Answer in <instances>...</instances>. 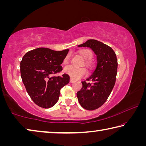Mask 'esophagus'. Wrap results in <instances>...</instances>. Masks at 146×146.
Segmentation results:
<instances>
[{
    "label": "esophagus",
    "instance_id": "esophagus-1",
    "mask_svg": "<svg viewBox=\"0 0 146 146\" xmlns=\"http://www.w3.org/2000/svg\"><path fill=\"white\" fill-rule=\"evenodd\" d=\"M75 82V80H74L73 78H70V82L71 83H73V82Z\"/></svg>",
    "mask_w": 146,
    "mask_h": 146
}]
</instances>
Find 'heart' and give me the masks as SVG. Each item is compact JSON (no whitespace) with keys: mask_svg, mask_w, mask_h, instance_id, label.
I'll list each match as a JSON object with an SVG mask.
<instances>
[{"mask_svg":"<svg viewBox=\"0 0 146 146\" xmlns=\"http://www.w3.org/2000/svg\"><path fill=\"white\" fill-rule=\"evenodd\" d=\"M81 55L83 56V58L86 60V65L88 68L92 69L93 68V64H91L89 60L92 58L93 54V52L90 49H84L80 52ZM70 60V57L69 55H68L66 57L64 58L63 63L64 64H66L69 62ZM64 72L66 74H67L71 78L73 79H80L81 78L87 75V71L85 68H76L73 66H68L64 69Z\"/></svg>","mask_w":146,"mask_h":146,"instance_id":"1","label":"heart"}]
</instances>
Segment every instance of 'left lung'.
Here are the masks:
<instances>
[{
    "label": "left lung",
    "mask_w": 146,
    "mask_h": 146,
    "mask_svg": "<svg viewBox=\"0 0 146 146\" xmlns=\"http://www.w3.org/2000/svg\"><path fill=\"white\" fill-rule=\"evenodd\" d=\"M78 46L90 48L97 55L96 69L86 81L82 82V87L76 93L83 108L95 110L106 102L114 87L118 67L117 56L111 47L94 39Z\"/></svg>",
    "instance_id": "obj_1"
}]
</instances>
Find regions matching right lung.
Instances as JSON below:
<instances>
[{"instance_id": "add662e5", "label": "right lung", "mask_w": 146, "mask_h": 146, "mask_svg": "<svg viewBox=\"0 0 146 146\" xmlns=\"http://www.w3.org/2000/svg\"><path fill=\"white\" fill-rule=\"evenodd\" d=\"M69 49L54 51L38 48L27 52L21 62V78L32 100L42 108L57 102L61 88L70 82V76H53L62 70L61 66Z\"/></svg>"}]
</instances>
